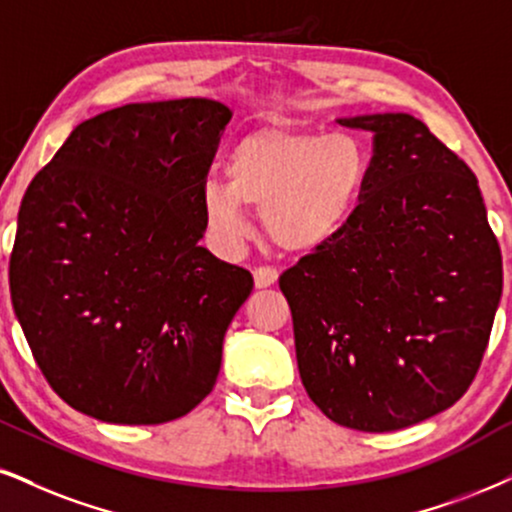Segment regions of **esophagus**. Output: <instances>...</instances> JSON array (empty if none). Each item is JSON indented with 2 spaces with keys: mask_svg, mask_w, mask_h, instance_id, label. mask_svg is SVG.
Here are the masks:
<instances>
[{
  "mask_svg": "<svg viewBox=\"0 0 512 512\" xmlns=\"http://www.w3.org/2000/svg\"><path fill=\"white\" fill-rule=\"evenodd\" d=\"M277 277H280V273H277V268H273V266H258L254 270V282H256L258 289L275 285Z\"/></svg>",
  "mask_w": 512,
  "mask_h": 512,
  "instance_id": "obj_1",
  "label": "esophagus"
}]
</instances>
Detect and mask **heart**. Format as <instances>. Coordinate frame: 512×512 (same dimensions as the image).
Segmentation results:
<instances>
[{"label": "heart", "instance_id": "obj_1", "mask_svg": "<svg viewBox=\"0 0 512 512\" xmlns=\"http://www.w3.org/2000/svg\"><path fill=\"white\" fill-rule=\"evenodd\" d=\"M225 178L204 185V213L220 237L242 239L244 206H258L277 246L313 251L332 242L356 213L368 154L346 132L258 130L227 154Z\"/></svg>", "mask_w": 512, "mask_h": 512}]
</instances>
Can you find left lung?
<instances>
[{
    "mask_svg": "<svg viewBox=\"0 0 512 512\" xmlns=\"http://www.w3.org/2000/svg\"><path fill=\"white\" fill-rule=\"evenodd\" d=\"M339 123L375 135L361 204L280 289L311 401L342 427L394 432L451 408L475 380L501 301V246L475 173L425 123Z\"/></svg>",
    "mask_w": 512,
    "mask_h": 512,
    "instance_id": "left-lung-1",
    "label": "left lung"
}]
</instances>
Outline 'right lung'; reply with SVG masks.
Instances as JSON below:
<instances>
[{
	"mask_svg": "<svg viewBox=\"0 0 512 512\" xmlns=\"http://www.w3.org/2000/svg\"><path fill=\"white\" fill-rule=\"evenodd\" d=\"M225 104H125L80 123L35 175L11 304L49 387L113 425L178 420L216 384L249 270L199 246Z\"/></svg>",
	"mask_w": 512,
	"mask_h": 512,
	"instance_id": "right-lung-1",
	"label": "right lung"
}]
</instances>
